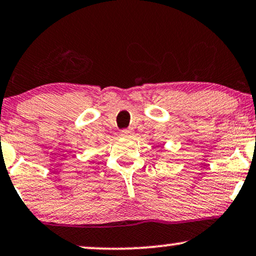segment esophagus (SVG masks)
<instances>
[{
  "label": "esophagus",
  "mask_w": 256,
  "mask_h": 256,
  "mask_svg": "<svg viewBox=\"0 0 256 256\" xmlns=\"http://www.w3.org/2000/svg\"><path fill=\"white\" fill-rule=\"evenodd\" d=\"M120 134L122 137H131V136L134 134V131H132L131 128H125V130H122Z\"/></svg>",
  "instance_id": "1"
}]
</instances>
